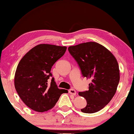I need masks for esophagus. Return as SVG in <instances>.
Returning <instances> with one entry per match:
<instances>
[{
	"mask_svg": "<svg viewBox=\"0 0 134 134\" xmlns=\"http://www.w3.org/2000/svg\"><path fill=\"white\" fill-rule=\"evenodd\" d=\"M69 93H70V94H72V95H76V91L74 89H70L69 90Z\"/></svg>",
	"mask_w": 134,
	"mask_h": 134,
	"instance_id": "obj_1",
	"label": "esophagus"
}]
</instances>
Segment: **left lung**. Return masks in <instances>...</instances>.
Masks as SVG:
<instances>
[{
  "label": "left lung",
  "mask_w": 134,
  "mask_h": 134,
  "mask_svg": "<svg viewBox=\"0 0 134 134\" xmlns=\"http://www.w3.org/2000/svg\"><path fill=\"white\" fill-rule=\"evenodd\" d=\"M68 51L83 76L91 79L88 90L79 93L87 103L81 111L97 112L107 105L116 93L120 78L118 62L110 51L96 42L71 46Z\"/></svg>",
  "instance_id": "1"
}]
</instances>
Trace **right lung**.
Here are the masks:
<instances>
[{
  "label": "right lung",
  "mask_w": 134,
  "mask_h": 134,
  "mask_svg": "<svg viewBox=\"0 0 134 134\" xmlns=\"http://www.w3.org/2000/svg\"><path fill=\"white\" fill-rule=\"evenodd\" d=\"M67 47L40 44L31 49L21 58L14 76V87L27 107L38 112L49 110L55 105L66 90L59 89L52 77V66L65 54Z\"/></svg>",
  "instance_id": "right-lung-1"
}]
</instances>
